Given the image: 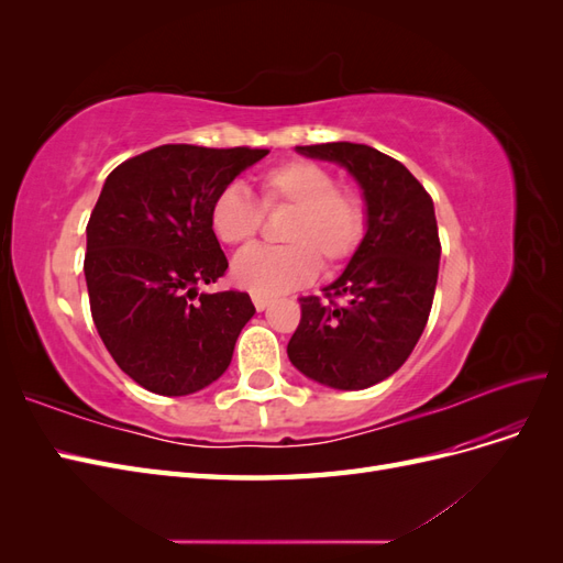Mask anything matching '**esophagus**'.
<instances>
[{"mask_svg":"<svg viewBox=\"0 0 563 563\" xmlns=\"http://www.w3.org/2000/svg\"><path fill=\"white\" fill-rule=\"evenodd\" d=\"M251 298H253V305H255V310H258V312H263V310L267 308V305H269V296H263V294H253Z\"/></svg>","mask_w":563,"mask_h":563,"instance_id":"obj_1","label":"esophagus"}]
</instances>
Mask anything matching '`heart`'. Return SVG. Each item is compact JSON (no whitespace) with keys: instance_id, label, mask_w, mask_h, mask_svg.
<instances>
[{"instance_id":"1","label":"heart","mask_w":563,"mask_h":563,"mask_svg":"<svg viewBox=\"0 0 563 563\" xmlns=\"http://www.w3.org/2000/svg\"><path fill=\"white\" fill-rule=\"evenodd\" d=\"M263 207H294L282 240L286 246H251L232 263V279L246 291L279 296L310 284L319 261L340 269L360 251L366 234V203L340 190L335 176L317 162L291 159L261 178ZM211 228L223 244H249L261 230V207L242 183L220 187L211 201Z\"/></svg>"}]
</instances>
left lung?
I'll list each match as a JSON object with an SVG mask.
<instances>
[{"label": "left lung", "mask_w": 563, "mask_h": 563, "mask_svg": "<svg viewBox=\"0 0 563 563\" xmlns=\"http://www.w3.org/2000/svg\"><path fill=\"white\" fill-rule=\"evenodd\" d=\"M296 152L343 166L356 180L366 234L343 275L323 286L329 300L300 298L288 360L319 385L366 389L408 360L428 323L441 258L434 203L401 162L376 147L327 143Z\"/></svg>", "instance_id": "obj_1"}]
</instances>
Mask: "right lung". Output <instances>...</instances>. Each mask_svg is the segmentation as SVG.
<instances>
[{
    "label": "right lung",
    "mask_w": 563,
    "mask_h": 563,
    "mask_svg": "<svg viewBox=\"0 0 563 563\" xmlns=\"http://www.w3.org/2000/svg\"><path fill=\"white\" fill-rule=\"evenodd\" d=\"M265 155L162 145L103 183L84 258L91 314L117 366L155 395L185 397L216 383L255 314L249 294L199 286L228 269L209 218L213 197Z\"/></svg>",
    "instance_id": "obj_1"
}]
</instances>
